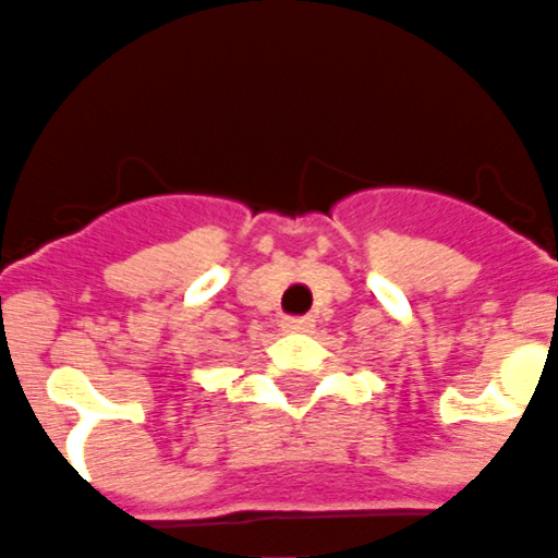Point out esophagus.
<instances>
[{"label": "esophagus", "mask_w": 558, "mask_h": 558, "mask_svg": "<svg viewBox=\"0 0 558 558\" xmlns=\"http://www.w3.org/2000/svg\"><path fill=\"white\" fill-rule=\"evenodd\" d=\"M313 327V322L307 316H288L282 322V330L288 332H307Z\"/></svg>", "instance_id": "34e87169"}]
</instances>
